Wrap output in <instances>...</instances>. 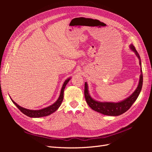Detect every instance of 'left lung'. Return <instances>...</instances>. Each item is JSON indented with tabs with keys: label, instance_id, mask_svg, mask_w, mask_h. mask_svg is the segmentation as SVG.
Instances as JSON below:
<instances>
[{
	"label": "left lung",
	"instance_id": "1",
	"mask_svg": "<svg viewBox=\"0 0 152 152\" xmlns=\"http://www.w3.org/2000/svg\"><path fill=\"white\" fill-rule=\"evenodd\" d=\"M130 49L134 53L140 61V65L141 66V74L140 76V80L137 88L133 92V93L127 98L124 99L118 102H99L91 97L89 92V87L87 82H85L84 95L86 102L89 107L94 111L102 113L105 115L109 116H118L120 115L125 113L131 108L132 104L134 103L137 97L140 94V92L142 86V73L141 68V61L140 54L137 52L134 45H129Z\"/></svg>",
	"mask_w": 152,
	"mask_h": 152
}]
</instances>
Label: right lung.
<instances>
[{"instance_id": "right-lung-1", "label": "right lung", "mask_w": 152, "mask_h": 152, "mask_svg": "<svg viewBox=\"0 0 152 152\" xmlns=\"http://www.w3.org/2000/svg\"><path fill=\"white\" fill-rule=\"evenodd\" d=\"M70 79H71V77H69L65 80V82H63V86H62L61 89L60 94H59V97L56 102H55L53 104H52L51 105L49 106V107L42 108V109L29 110V109L25 108L23 107H20V105H18L16 103L14 102L11 97H10V98L12 102V103L16 106L23 113L26 115V116L31 117V118H39V117L48 116V115H49L54 113V112H56V110L59 108V107L61 106V104L62 103V102L63 100L64 90H65L66 84L68 83V82L70 81Z\"/></svg>"}]
</instances>
